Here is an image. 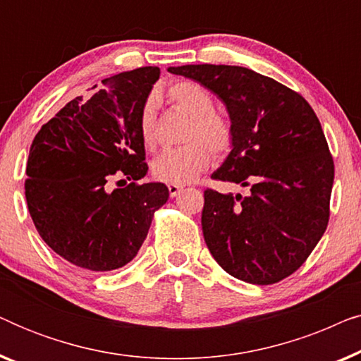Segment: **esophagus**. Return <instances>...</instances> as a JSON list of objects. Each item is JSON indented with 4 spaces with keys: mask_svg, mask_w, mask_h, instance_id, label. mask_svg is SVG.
Segmentation results:
<instances>
[{
    "mask_svg": "<svg viewBox=\"0 0 361 361\" xmlns=\"http://www.w3.org/2000/svg\"><path fill=\"white\" fill-rule=\"evenodd\" d=\"M167 189H169V195L171 197H177V195L180 194V190L184 189V187L176 185V184H169V185H167Z\"/></svg>",
    "mask_w": 361,
    "mask_h": 361,
    "instance_id": "34e87169",
    "label": "esophagus"
}]
</instances>
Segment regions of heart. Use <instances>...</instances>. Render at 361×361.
I'll list each match as a JSON object with an SVG mask.
<instances>
[{"instance_id":"obj_1","label":"heart","mask_w":361,"mask_h":361,"mask_svg":"<svg viewBox=\"0 0 361 361\" xmlns=\"http://www.w3.org/2000/svg\"><path fill=\"white\" fill-rule=\"evenodd\" d=\"M166 98L172 106L190 116L184 137L187 145L162 151L152 162V176L166 184H189L209 167L210 150L219 157L228 154L235 142V131L225 116L214 111V97L199 83L174 82L166 88ZM137 128L145 146L154 147L156 105L152 97L142 103Z\"/></svg>"}]
</instances>
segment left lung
I'll list each match as a JSON object with an SVG mask.
<instances>
[{
  "label": "left lung",
  "mask_w": 361,
  "mask_h": 361,
  "mask_svg": "<svg viewBox=\"0 0 361 361\" xmlns=\"http://www.w3.org/2000/svg\"><path fill=\"white\" fill-rule=\"evenodd\" d=\"M167 71L225 103L235 142L212 179L250 187L246 197L204 192L202 230L212 256L245 283H279L304 264L329 224L334 159L317 115L298 92L250 68Z\"/></svg>",
  "instance_id": "8db88e82"
}]
</instances>
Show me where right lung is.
I'll return each mask as SVG.
<instances>
[{
    "label": "right lung",
    "instance_id": "add662e5",
    "mask_svg": "<svg viewBox=\"0 0 361 361\" xmlns=\"http://www.w3.org/2000/svg\"><path fill=\"white\" fill-rule=\"evenodd\" d=\"M159 73L141 67L105 78L34 137L24 182L29 214L49 248L78 268L111 271L130 263L154 212L169 199L161 182L137 184L147 172L137 116ZM116 173L132 182L108 191Z\"/></svg>",
    "mask_w": 361,
    "mask_h": 361
}]
</instances>
